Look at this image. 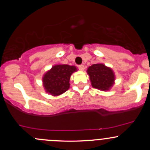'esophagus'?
Wrapping results in <instances>:
<instances>
[{"instance_id":"obj_1","label":"esophagus","mask_w":150,"mask_h":150,"mask_svg":"<svg viewBox=\"0 0 150 150\" xmlns=\"http://www.w3.org/2000/svg\"><path fill=\"white\" fill-rule=\"evenodd\" d=\"M78 68H79V69H81V70H83L85 69V67L83 64H80V65H78Z\"/></svg>"}]
</instances>
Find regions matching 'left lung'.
Masks as SVG:
<instances>
[{"label": "left lung", "instance_id": "obj_1", "mask_svg": "<svg viewBox=\"0 0 150 150\" xmlns=\"http://www.w3.org/2000/svg\"><path fill=\"white\" fill-rule=\"evenodd\" d=\"M91 85L95 88L107 91L114 83L115 75L110 68L103 64H94L88 68Z\"/></svg>", "mask_w": 150, "mask_h": 150}]
</instances>
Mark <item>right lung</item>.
Segmentation results:
<instances>
[{"instance_id":"add662e5","label":"right lung","mask_w":150,"mask_h":150,"mask_svg":"<svg viewBox=\"0 0 150 150\" xmlns=\"http://www.w3.org/2000/svg\"><path fill=\"white\" fill-rule=\"evenodd\" d=\"M75 67L68 64H58L52 67L43 78V86L48 93L58 96L64 93L69 88V79Z\"/></svg>"}]
</instances>
